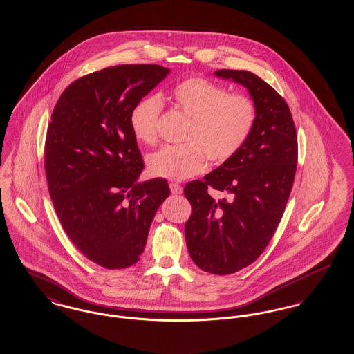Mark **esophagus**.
<instances>
[{
  "label": "esophagus",
  "instance_id": "obj_1",
  "mask_svg": "<svg viewBox=\"0 0 354 354\" xmlns=\"http://www.w3.org/2000/svg\"><path fill=\"white\" fill-rule=\"evenodd\" d=\"M170 190L173 194H181L183 193V186L177 183H170Z\"/></svg>",
  "mask_w": 354,
  "mask_h": 354
}]
</instances>
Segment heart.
<instances>
[{
    "instance_id": "heart-1",
    "label": "heart",
    "mask_w": 354,
    "mask_h": 354,
    "mask_svg": "<svg viewBox=\"0 0 354 354\" xmlns=\"http://www.w3.org/2000/svg\"><path fill=\"white\" fill-rule=\"evenodd\" d=\"M169 101L189 118L184 145H167L147 158L150 176L183 181L206 165L223 164L241 149L254 128L257 112L253 101L240 93H229L223 86L201 77L185 78L171 86ZM164 105L160 97H142L129 115L134 138L153 145Z\"/></svg>"
}]
</instances>
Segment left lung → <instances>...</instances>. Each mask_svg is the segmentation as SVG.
Segmentation results:
<instances>
[{
    "mask_svg": "<svg viewBox=\"0 0 354 354\" xmlns=\"http://www.w3.org/2000/svg\"><path fill=\"white\" fill-rule=\"evenodd\" d=\"M214 75L243 85L257 112L241 149L184 189L192 205L185 223L190 259L204 272L225 276L253 263L272 240L292 192L298 147L290 109L269 84L248 71Z\"/></svg>",
    "mask_w": 354,
    "mask_h": 354,
    "instance_id": "obj_1",
    "label": "left lung"
}]
</instances>
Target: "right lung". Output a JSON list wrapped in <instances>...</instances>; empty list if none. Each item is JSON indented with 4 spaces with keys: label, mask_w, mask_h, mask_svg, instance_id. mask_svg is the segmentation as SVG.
<instances>
[{
    "label": "right lung",
    "mask_w": 354,
    "mask_h": 354,
    "mask_svg": "<svg viewBox=\"0 0 354 354\" xmlns=\"http://www.w3.org/2000/svg\"><path fill=\"white\" fill-rule=\"evenodd\" d=\"M154 64L84 75L57 101L45 141V173L57 217L75 248L106 269L140 260L170 189L138 183L144 161L131 129L133 106L169 75Z\"/></svg>",
    "instance_id": "right-lung-1"
}]
</instances>
